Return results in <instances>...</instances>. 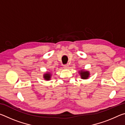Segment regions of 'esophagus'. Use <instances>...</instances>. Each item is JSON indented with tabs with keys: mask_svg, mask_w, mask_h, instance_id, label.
<instances>
[{
	"mask_svg": "<svg viewBox=\"0 0 125 125\" xmlns=\"http://www.w3.org/2000/svg\"><path fill=\"white\" fill-rule=\"evenodd\" d=\"M68 67H69V65L68 64H65V65H63V68H65V69L68 68Z\"/></svg>",
	"mask_w": 125,
	"mask_h": 125,
	"instance_id": "esophagus-1",
	"label": "esophagus"
}]
</instances>
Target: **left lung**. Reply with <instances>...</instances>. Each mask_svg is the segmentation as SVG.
Here are the masks:
<instances>
[{"label":"left lung","mask_w":125,"mask_h":125,"mask_svg":"<svg viewBox=\"0 0 125 125\" xmlns=\"http://www.w3.org/2000/svg\"><path fill=\"white\" fill-rule=\"evenodd\" d=\"M79 74L80 78L83 79H87L90 77V72L88 71H85L84 69H82L79 71Z\"/></svg>","instance_id":"left-lung-1"}]
</instances>
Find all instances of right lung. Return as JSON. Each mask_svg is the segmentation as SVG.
<instances>
[{
    "mask_svg": "<svg viewBox=\"0 0 125 125\" xmlns=\"http://www.w3.org/2000/svg\"><path fill=\"white\" fill-rule=\"evenodd\" d=\"M52 77V74L51 72H47L45 73L43 75V79L46 80H50L51 79Z\"/></svg>",
    "mask_w": 125,
    "mask_h": 125,
    "instance_id": "1",
    "label": "right lung"
}]
</instances>
